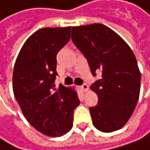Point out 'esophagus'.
Here are the masks:
<instances>
[{"label":"esophagus","mask_w":150,"mask_h":150,"mask_svg":"<svg viewBox=\"0 0 150 150\" xmlns=\"http://www.w3.org/2000/svg\"><path fill=\"white\" fill-rule=\"evenodd\" d=\"M80 88L82 89V90H83V91H88V84L87 83H83V84H82L81 85V87H80Z\"/></svg>","instance_id":"34e87169"}]
</instances>
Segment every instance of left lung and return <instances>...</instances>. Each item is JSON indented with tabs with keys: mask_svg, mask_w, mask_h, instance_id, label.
Wrapping results in <instances>:
<instances>
[{
	"mask_svg": "<svg viewBox=\"0 0 150 150\" xmlns=\"http://www.w3.org/2000/svg\"><path fill=\"white\" fill-rule=\"evenodd\" d=\"M71 39L88 61L92 75L102 78L90 88L98 102L90 107L92 122L103 132L121 129L132 116L139 100L140 72L130 46L103 24L71 28Z\"/></svg>",
	"mask_w": 150,
	"mask_h": 150,
	"instance_id": "8db88e82",
	"label": "left lung"
}]
</instances>
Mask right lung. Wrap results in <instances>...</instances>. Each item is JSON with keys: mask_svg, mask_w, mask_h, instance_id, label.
<instances>
[{"mask_svg": "<svg viewBox=\"0 0 150 150\" xmlns=\"http://www.w3.org/2000/svg\"><path fill=\"white\" fill-rule=\"evenodd\" d=\"M70 38L71 27L37 30L22 46L14 66L13 92L22 113L35 129L50 137L71 131L79 105L72 88L54 85L56 55Z\"/></svg>", "mask_w": 150, "mask_h": 150, "instance_id": "add662e5", "label": "right lung"}]
</instances>
